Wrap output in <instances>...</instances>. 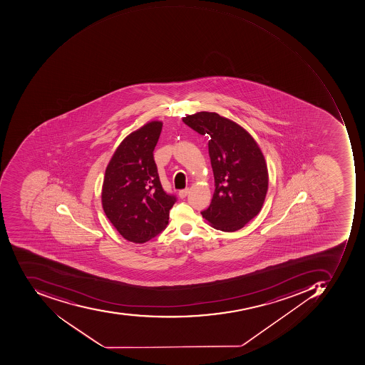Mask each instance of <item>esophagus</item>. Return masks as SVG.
Wrapping results in <instances>:
<instances>
[{
    "instance_id": "34e87169",
    "label": "esophagus",
    "mask_w": 365,
    "mask_h": 365,
    "mask_svg": "<svg viewBox=\"0 0 365 365\" xmlns=\"http://www.w3.org/2000/svg\"><path fill=\"white\" fill-rule=\"evenodd\" d=\"M188 192H190L188 191V188H184V190H181V191L179 192L180 197H186V196H187Z\"/></svg>"
}]
</instances>
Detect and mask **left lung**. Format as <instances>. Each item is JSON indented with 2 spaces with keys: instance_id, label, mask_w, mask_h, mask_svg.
I'll return each instance as SVG.
<instances>
[{
  "instance_id": "8db88e82",
  "label": "left lung",
  "mask_w": 365,
  "mask_h": 365,
  "mask_svg": "<svg viewBox=\"0 0 365 365\" xmlns=\"http://www.w3.org/2000/svg\"><path fill=\"white\" fill-rule=\"evenodd\" d=\"M183 122L210 135L215 192L200 214L218 230H239L259 214L267 195L269 174L261 149L246 129L217 113L188 115Z\"/></svg>"
}]
</instances>
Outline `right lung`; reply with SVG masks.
<instances>
[{"label":"right lung","mask_w":365,"mask_h":365,"mask_svg":"<svg viewBox=\"0 0 365 365\" xmlns=\"http://www.w3.org/2000/svg\"><path fill=\"white\" fill-rule=\"evenodd\" d=\"M163 123L150 122L126 137L105 171L102 205L126 240L143 243L165 230L177 197L163 190L153 159Z\"/></svg>","instance_id":"1"}]
</instances>
